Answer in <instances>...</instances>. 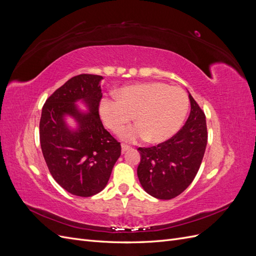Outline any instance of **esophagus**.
I'll return each mask as SVG.
<instances>
[{
	"mask_svg": "<svg viewBox=\"0 0 256 256\" xmlns=\"http://www.w3.org/2000/svg\"><path fill=\"white\" fill-rule=\"evenodd\" d=\"M130 148H131V147H130L129 145H127V144H125V143L122 144V152H125L126 150H129Z\"/></svg>",
	"mask_w": 256,
	"mask_h": 256,
	"instance_id": "esophagus-1",
	"label": "esophagus"
}]
</instances>
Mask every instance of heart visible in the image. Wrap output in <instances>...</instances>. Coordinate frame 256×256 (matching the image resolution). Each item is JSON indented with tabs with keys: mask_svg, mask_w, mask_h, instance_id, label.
Listing matches in <instances>:
<instances>
[{
	"mask_svg": "<svg viewBox=\"0 0 256 256\" xmlns=\"http://www.w3.org/2000/svg\"><path fill=\"white\" fill-rule=\"evenodd\" d=\"M115 98L100 100L99 113L104 125L118 132L134 120L136 125L122 129L125 141L146 140L160 143L172 138L189 110V97L184 90L162 82H148L122 88Z\"/></svg>",
	"mask_w": 256,
	"mask_h": 256,
	"instance_id": "obj_1",
	"label": "heart"
}]
</instances>
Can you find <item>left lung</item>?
<instances>
[{
  "instance_id": "1",
  "label": "left lung",
  "mask_w": 256,
  "mask_h": 256,
  "mask_svg": "<svg viewBox=\"0 0 256 256\" xmlns=\"http://www.w3.org/2000/svg\"><path fill=\"white\" fill-rule=\"evenodd\" d=\"M191 111L182 128L168 140L152 147H138V177L143 189L159 200L180 196L194 180L207 144L204 111L190 94Z\"/></svg>"
}]
</instances>
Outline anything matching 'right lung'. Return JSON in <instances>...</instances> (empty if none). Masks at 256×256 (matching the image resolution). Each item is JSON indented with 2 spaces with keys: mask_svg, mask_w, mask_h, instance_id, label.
Listing matches in <instances>:
<instances>
[{
  "mask_svg": "<svg viewBox=\"0 0 256 256\" xmlns=\"http://www.w3.org/2000/svg\"><path fill=\"white\" fill-rule=\"evenodd\" d=\"M102 76L82 74L72 76L46 100L40 122V146L52 177L62 188L88 198L102 191L120 156V143L106 131L99 116ZM83 100L90 114L74 106ZM70 114L80 124L72 132L64 120Z\"/></svg>",
  "mask_w": 256,
  "mask_h": 256,
  "instance_id": "add662e5",
  "label": "right lung"
}]
</instances>
